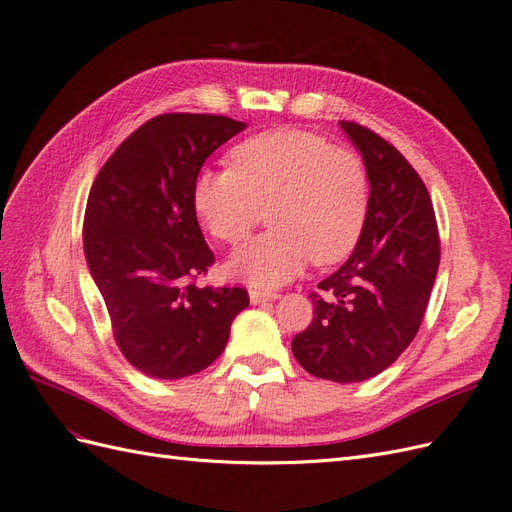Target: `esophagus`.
Segmentation results:
<instances>
[{
	"instance_id": "esophagus-1",
	"label": "esophagus",
	"mask_w": 512,
	"mask_h": 512,
	"mask_svg": "<svg viewBox=\"0 0 512 512\" xmlns=\"http://www.w3.org/2000/svg\"><path fill=\"white\" fill-rule=\"evenodd\" d=\"M280 294L271 292V290H260V288H250V301L252 303H265V301H275Z\"/></svg>"
}]
</instances>
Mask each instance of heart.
<instances>
[{
    "label": "heart",
    "instance_id": "b5f03b06",
    "mask_svg": "<svg viewBox=\"0 0 512 512\" xmlns=\"http://www.w3.org/2000/svg\"><path fill=\"white\" fill-rule=\"evenodd\" d=\"M232 168L200 170L192 200L215 239L237 245L269 215L271 230L232 254L228 273L282 286L309 260L333 265L361 237L369 205L365 162L307 130H273L230 151Z\"/></svg>",
    "mask_w": 512,
    "mask_h": 512
}]
</instances>
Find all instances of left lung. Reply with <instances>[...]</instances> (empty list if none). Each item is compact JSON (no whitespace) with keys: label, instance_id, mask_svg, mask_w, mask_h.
<instances>
[{"label":"left lung","instance_id":"obj_1","mask_svg":"<svg viewBox=\"0 0 512 512\" xmlns=\"http://www.w3.org/2000/svg\"><path fill=\"white\" fill-rule=\"evenodd\" d=\"M339 126L367 168V215L352 256L309 292L314 318L294 335L292 354L316 378L363 382L393 365L418 333L438 275L440 235L412 164L361 123Z\"/></svg>","mask_w":512,"mask_h":512}]
</instances>
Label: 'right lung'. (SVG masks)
Returning <instances> with one entry per match:
<instances>
[{"label": "right lung", "instance_id": "obj_1", "mask_svg": "<svg viewBox=\"0 0 512 512\" xmlns=\"http://www.w3.org/2000/svg\"><path fill=\"white\" fill-rule=\"evenodd\" d=\"M245 128L224 115L149 119L104 162L91 185L83 250L113 337L138 371L177 380L209 367L247 290L196 286L215 262L192 190L211 153Z\"/></svg>", "mask_w": 512, "mask_h": 512}]
</instances>
